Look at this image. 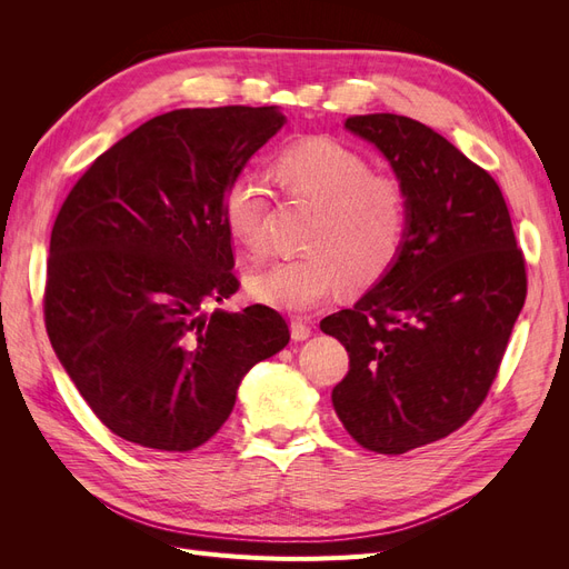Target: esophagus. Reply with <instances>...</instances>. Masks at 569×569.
I'll return each instance as SVG.
<instances>
[{"label":"esophagus","mask_w":569,"mask_h":569,"mask_svg":"<svg viewBox=\"0 0 569 569\" xmlns=\"http://www.w3.org/2000/svg\"><path fill=\"white\" fill-rule=\"evenodd\" d=\"M308 337H311V325L306 320H291V339L303 341Z\"/></svg>","instance_id":"34e87169"}]
</instances>
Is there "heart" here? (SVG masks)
I'll return each instance as SVG.
<instances>
[{"instance_id":"b5f03b06","label":"heart","mask_w":569,"mask_h":569,"mask_svg":"<svg viewBox=\"0 0 569 569\" xmlns=\"http://www.w3.org/2000/svg\"><path fill=\"white\" fill-rule=\"evenodd\" d=\"M272 176L289 197L316 206L303 234L306 253L251 274V295L289 313L311 311L347 278L363 287L396 263L408 230L403 184L370 173V163L330 137H306L278 151ZM268 194L253 178H237L222 194V222L253 253L266 249Z\"/></svg>"}]
</instances>
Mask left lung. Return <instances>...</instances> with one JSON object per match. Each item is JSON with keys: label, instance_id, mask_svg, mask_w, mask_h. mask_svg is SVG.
<instances>
[{"label": "left lung", "instance_id": "left-lung-1", "mask_svg": "<svg viewBox=\"0 0 569 569\" xmlns=\"http://www.w3.org/2000/svg\"><path fill=\"white\" fill-rule=\"evenodd\" d=\"M343 126L391 163L408 230L382 280L320 322L349 351L332 406L363 449L399 456L485 403L525 306V256L501 187L446 137L396 113Z\"/></svg>", "mask_w": 569, "mask_h": 569}]
</instances>
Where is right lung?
<instances>
[{"label":"right lung","instance_id":"right-lung-1","mask_svg":"<svg viewBox=\"0 0 569 569\" xmlns=\"http://www.w3.org/2000/svg\"><path fill=\"white\" fill-rule=\"evenodd\" d=\"M284 126L278 107L178 109L88 168L49 239L44 325L113 435L192 451L230 418L242 377L289 343L268 306L206 316L239 289L222 194Z\"/></svg>","mask_w":569,"mask_h":569}]
</instances>
